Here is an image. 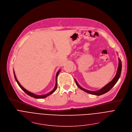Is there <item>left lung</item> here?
Listing matches in <instances>:
<instances>
[{
  "mask_svg": "<svg viewBox=\"0 0 132 132\" xmlns=\"http://www.w3.org/2000/svg\"><path fill=\"white\" fill-rule=\"evenodd\" d=\"M121 70H122V63H121V61L120 59V58H119V64H118V69H117V73L115 76V77L113 78V79L110 82H109L107 84H106L105 86H104L103 87H102V89H101L99 90L96 91H89L86 90L84 88H83L82 87H81L79 83H78V82L77 81V80L75 79V82L76 83V85H77V86L79 87V89H80L81 90L84 91V92L89 93L92 95H97V96H100L101 95H103L107 92H108L109 91H110L112 88V87L116 84V83L117 82V81H118L120 75H121Z\"/></svg>",
  "mask_w": 132,
  "mask_h": 132,
  "instance_id": "1",
  "label": "left lung"
}]
</instances>
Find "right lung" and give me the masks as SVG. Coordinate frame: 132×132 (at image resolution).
I'll list each match as a JSON object with an SVG mask.
<instances>
[{"instance_id":"1","label":"right lung","mask_w":132,"mask_h":132,"mask_svg":"<svg viewBox=\"0 0 132 132\" xmlns=\"http://www.w3.org/2000/svg\"><path fill=\"white\" fill-rule=\"evenodd\" d=\"M60 71H61V69L59 70L57 72V73H56V77H55V81H56V82H55V87H54V89H53L51 92H49V93H47V94H44V95H37V94H34V93H31V92L28 91V90H26L24 87H23V86L21 85V84L19 83V82L18 81V79H17V78H16V77L15 74L14 70V69H13V73H14V78H15V79L16 82L18 83V85H19V86L21 87V89L24 92H25L27 95H28L29 96H31V97H34V98H38V99L46 98V97H47V96H49L50 95L52 94L53 93H54V92L56 91V89H57V76H58V75H59V73H60Z\"/></svg>"}]
</instances>
